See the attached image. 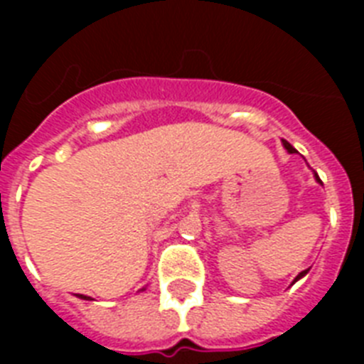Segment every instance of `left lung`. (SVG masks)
I'll use <instances>...</instances> for the list:
<instances>
[{"instance_id": "obj_1", "label": "left lung", "mask_w": 364, "mask_h": 364, "mask_svg": "<svg viewBox=\"0 0 364 364\" xmlns=\"http://www.w3.org/2000/svg\"><path fill=\"white\" fill-rule=\"evenodd\" d=\"M283 147L287 149V151H289V153H291V154H293V153H296V149H294L293 145H291V143H289V141H285V139H283ZM316 179H317V183H321V179H319V176H317V173H316ZM306 274H308V270H302V272H300L299 276L294 277V282H299L300 277H304ZM294 282H293V283H294Z\"/></svg>"}]
</instances>
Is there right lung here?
Returning a JSON list of instances; mask_svg holds the SVG:
<instances>
[{
  "label": "right lung",
  "mask_w": 364,
  "mask_h": 364,
  "mask_svg": "<svg viewBox=\"0 0 364 364\" xmlns=\"http://www.w3.org/2000/svg\"><path fill=\"white\" fill-rule=\"evenodd\" d=\"M141 291H143V289H141ZM77 296H79V299H82V300H92L90 296H85V294H77Z\"/></svg>",
  "instance_id": "right-lung-1"
}]
</instances>
